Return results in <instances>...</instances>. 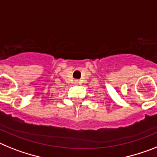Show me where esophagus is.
I'll use <instances>...</instances> for the list:
<instances>
[{"label": "esophagus", "instance_id": "obj_1", "mask_svg": "<svg viewBox=\"0 0 157 157\" xmlns=\"http://www.w3.org/2000/svg\"><path fill=\"white\" fill-rule=\"evenodd\" d=\"M77 83H78V81H77V80H75V84H77Z\"/></svg>", "mask_w": 157, "mask_h": 157}]
</instances>
